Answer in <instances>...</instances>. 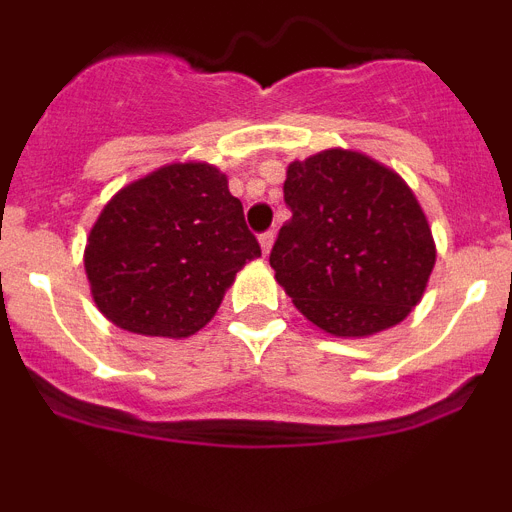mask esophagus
<instances>
[{
    "label": "esophagus",
    "mask_w": 512,
    "mask_h": 512,
    "mask_svg": "<svg viewBox=\"0 0 512 512\" xmlns=\"http://www.w3.org/2000/svg\"><path fill=\"white\" fill-rule=\"evenodd\" d=\"M259 243H261V251H264L266 256H269L271 246H274V230H266V233H261L259 235Z\"/></svg>",
    "instance_id": "esophagus-1"
}]
</instances>
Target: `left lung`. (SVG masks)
<instances>
[{
	"instance_id": "left-lung-1",
	"label": "left lung",
	"mask_w": 512,
	"mask_h": 512,
	"mask_svg": "<svg viewBox=\"0 0 512 512\" xmlns=\"http://www.w3.org/2000/svg\"><path fill=\"white\" fill-rule=\"evenodd\" d=\"M284 202L292 217L269 264L310 323L361 338L408 318L436 264V243L400 174L330 148L289 164Z\"/></svg>"
}]
</instances>
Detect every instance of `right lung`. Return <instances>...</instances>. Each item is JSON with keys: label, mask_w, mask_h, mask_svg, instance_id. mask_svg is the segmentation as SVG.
Instances as JSON below:
<instances>
[{"label": "right lung", "mask_w": 512, "mask_h": 512, "mask_svg": "<svg viewBox=\"0 0 512 512\" xmlns=\"http://www.w3.org/2000/svg\"><path fill=\"white\" fill-rule=\"evenodd\" d=\"M261 256L228 176L200 161L161 166L104 205L84 251L104 318L140 336L205 328L235 274Z\"/></svg>", "instance_id": "obj_1"}]
</instances>
